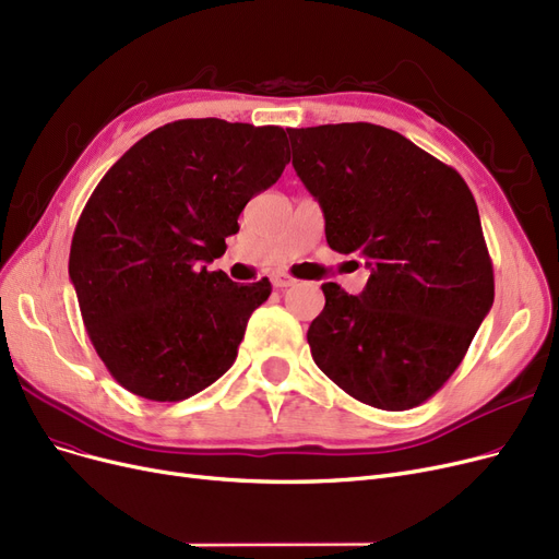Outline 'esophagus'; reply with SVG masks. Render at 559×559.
I'll return each mask as SVG.
<instances>
[{"label": "esophagus", "mask_w": 559, "mask_h": 559, "mask_svg": "<svg viewBox=\"0 0 559 559\" xmlns=\"http://www.w3.org/2000/svg\"><path fill=\"white\" fill-rule=\"evenodd\" d=\"M272 283H274V287H293V285H297V278H293L290 274H274L272 276Z\"/></svg>", "instance_id": "1"}]
</instances>
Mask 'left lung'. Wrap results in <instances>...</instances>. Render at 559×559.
<instances>
[{
	"instance_id": "obj_1",
	"label": "left lung",
	"mask_w": 559,
	"mask_h": 559,
	"mask_svg": "<svg viewBox=\"0 0 559 559\" xmlns=\"http://www.w3.org/2000/svg\"><path fill=\"white\" fill-rule=\"evenodd\" d=\"M293 165L324 214L326 243L370 269L355 297L324 283L308 326L322 373L380 409H409L451 378L488 316L495 281L463 177L376 123L290 129Z\"/></svg>"
}]
</instances>
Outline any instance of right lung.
<instances>
[{
  "instance_id": "add662e5",
  "label": "right lung",
  "mask_w": 559,
  "mask_h": 559,
  "mask_svg": "<svg viewBox=\"0 0 559 559\" xmlns=\"http://www.w3.org/2000/svg\"><path fill=\"white\" fill-rule=\"evenodd\" d=\"M281 127L179 119L138 140L75 225L69 276L100 361L131 394L177 403L237 359L272 283L239 285L206 264L239 214L290 160Z\"/></svg>"
}]
</instances>
